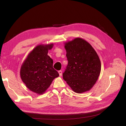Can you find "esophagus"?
<instances>
[{
	"label": "esophagus",
	"mask_w": 126,
	"mask_h": 126,
	"mask_svg": "<svg viewBox=\"0 0 126 126\" xmlns=\"http://www.w3.org/2000/svg\"><path fill=\"white\" fill-rule=\"evenodd\" d=\"M58 72H59L60 76H62V70H59L58 71Z\"/></svg>",
	"instance_id": "34e87169"
}]
</instances>
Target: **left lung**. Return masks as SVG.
Masks as SVG:
<instances>
[{
	"label": "left lung",
	"mask_w": 126,
	"mask_h": 126,
	"mask_svg": "<svg viewBox=\"0 0 126 126\" xmlns=\"http://www.w3.org/2000/svg\"><path fill=\"white\" fill-rule=\"evenodd\" d=\"M68 65L63 78L78 94L89 91L100 76L101 63L96 52L85 40L76 38L65 43Z\"/></svg>",
	"instance_id": "left-lung-1"
}]
</instances>
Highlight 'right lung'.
I'll return each mask as SVG.
<instances>
[{"mask_svg": "<svg viewBox=\"0 0 126 126\" xmlns=\"http://www.w3.org/2000/svg\"><path fill=\"white\" fill-rule=\"evenodd\" d=\"M52 43L37 46L31 51L21 65L20 77L26 87L41 94L59 75L53 68V60L47 55Z\"/></svg>", "mask_w": 126, "mask_h": 126, "instance_id": "add662e5", "label": "right lung"}]
</instances>
